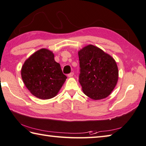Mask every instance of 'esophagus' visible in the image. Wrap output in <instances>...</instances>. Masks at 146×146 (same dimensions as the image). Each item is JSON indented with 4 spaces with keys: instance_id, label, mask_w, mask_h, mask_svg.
I'll list each match as a JSON object with an SVG mask.
<instances>
[{
    "instance_id": "1",
    "label": "esophagus",
    "mask_w": 146,
    "mask_h": 146,
    "mask_svg": "<svg viewBox=\"0 0 146 146\" xmlns=\"http://www.w3.org/2000/svg\"><path fill=\"white\" fill-rule=\"evenodd\" d=\"M68 77H69V78H72V77L74 76V72H70L68 74Z\"/></svg>"
}]
</instances>
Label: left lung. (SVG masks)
Masks as SVG:
<instances>
[{"mask_svg": "<svg viewBox=\"0 0 146 146\" xmlns=\"http://www.w3.org/2000/svg\"><path fill=\"white\" fill-rule=\"evenodd\" d=\"M78 54L80 67L79 82L84 94L93 100L108 97L118 79L115 60L93 45L82 48Z\"/></svg>", "mask_w": 146, "mask_h": 146, "instance_id": "1", "label": "left lung"}]
</instances>
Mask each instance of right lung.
Listing matches in <instances>:
<instances>
[{"label": "right lung", "mask_w": 146, "mask_h": 146, "mask_svg": "<svg viewBox=\"0 0 146 146\" xmlns=\"http://www.w3.org/2000/svg\"><path fill=\"white\" fill-rule=\"evenodd\" d=\"M21 78L33 95L46 100L56 96L67 76L54 60L53 53L48 49H41L24 63Z\"/></svg>", "instance_id": "add662e5"}]
</instances>
